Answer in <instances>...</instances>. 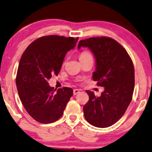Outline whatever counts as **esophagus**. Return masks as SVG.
<instances>
[{
	"label": "esophagus",
	"instance_id": "esophagus-1",
	"mask_svg": "<svg viewBox=\"0 0 152 152\" xmlns=\"http://www.w3.org/2000/svg\"><path fill=\"white\" fill-rule=\"evenodd\" d=\"M80 92V90L79 89H74V96H75V95H77L78 94V93Z\"/></svg>",
	"mask_w": 152,
	"mask_h": 152
}]
</instances>
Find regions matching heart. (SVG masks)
Here are the masks:
<instances>
[{"mask_svg":"<svg viewBox=\"0 0 152 152\" xmlns=\"http://www.w3.org/2000/svg\"><path fill=\"white\" fill-rule=\"evenodd\" d=\"M89 55H91V54H90V53H88V52H83V53L80 54V56H79V58H81L85 57V56H89Z\"/></svg>","mask_w":152,"mask_h":152,"instance_id":"obj_1","label":"heart"}]
</instances>
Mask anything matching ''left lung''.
I'll use <instances>...</instances> for the list:
<instances>
[{
    "label": "left lung",
    "mask_w": 152,
    "mask_h": 152,
    "mask_svg": "<svg viewBox=\"0 0 152 152\" xmlns=\"http://www.w3.org/2000/svg\"><path fill=\"white\" fill-rule=\"evenodd\" d=\"M87 47L96 59L93 80L104 87L100 96L86 91L89 99L84 106L87 121L98 128H107L123 116L132 99L134 68L126 50L117 41L107 37L80 40L78 48Z\"/></svg>",
    "instance_id": "1"
}]
</instances>
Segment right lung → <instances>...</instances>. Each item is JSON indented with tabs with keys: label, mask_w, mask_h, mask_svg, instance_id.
Returning <instances> with one entry per match:
<instances>
[{
	"label": "right lung",
	"mask_w": 152,
	"mask_h": 152,
	"mask_svg": "<svg viewBox=\"0 0 152 152\" xmlns=\"http://www.w3.org/2000/svg\"><path fill=\"white\" fill-rule=\"evenodd\" d=\"M78 37L43 36L33 42L22 54L16 75L20 99L26 112L39 123L50 124L62 116L73 90L56 91L48 80L59 73L65 54L75 47Z\"/></svg>",
	"instance_id": "1"
}]
</instances>
